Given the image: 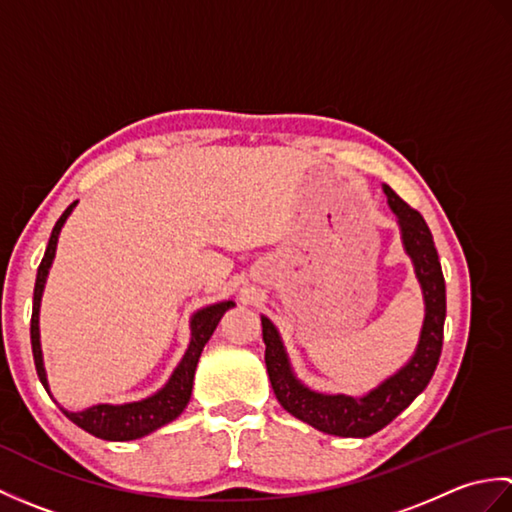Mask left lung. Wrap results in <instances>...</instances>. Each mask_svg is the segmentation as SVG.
Here are the masks:
<instances>
[{"mask_svg": "<svg viewBox=\"0 0 512 512\" xmlns=\"http://www.w3.org/2000/svg\"><path fill=\"white\" fill-rule=\"evenodd\" d=\"M383 191L391 211L398 217L402 244H405L407 255L411 257L413 268H416V277L424 295V323L411 361L363 398L319 394V391H312L303 385L292 372L277 328L270 323V319L262 317L266 369L277 400L292 416L308 422L314 429L330 433V436L367 438L383 429L429 385L442 352L447 288H444V275L436 244H433V235L424 217L416 209H411L405 200H400L394 189L383 184Z\"/></svg>", "mask_w": 512, "mask_h": 512, "instance_id": "8db88e82", "label": "left lung"}]
</instances>
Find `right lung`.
Wrapping results in <instances>:
<instances>
[{
  "instance_id": "1",
  "label": "right lung",
  "mask_w": 512,
  "mask_h": 512,
  "mask_svg": "<svg viewBox=\"0 0 512 512\" xmlns=\"http://www.w3.org/2000/svg\"><path fill=\"white\" fill-rule=\"evenodd\" d=\"M74 206H76V202H72L68 209L63 211V215L59 217L57 224H54V228H52L46 255H43L41 264L37 268L35 297H32V319H30L32 356H35L37 376L41 380V385L46 387L48 394H50V387H48L46 367H43L41 343H39V306H41L43 286H46V279H48V270L52 266L54 253H57L61 226L65 224V220H68V215L72 213ZM233 306H235L233 301H220V303H213V306H206L193 314L189 350L184 352L180 365L173 369L169 383L160 391H156L154 396L138 400V402H125V405H94V407L83 409V411H65L63 409L65 418H70L76 427H81L83 431L92 433V436L101 438V440H112V442L138 440L143 436H149L151 431L165 427L167 422L176 420L184 411V407H187V402L191 398L195 367H198L204 345L211 339V334L217 328L220 319L224 317V312Z\"/></svg>"
}]
</instances>
